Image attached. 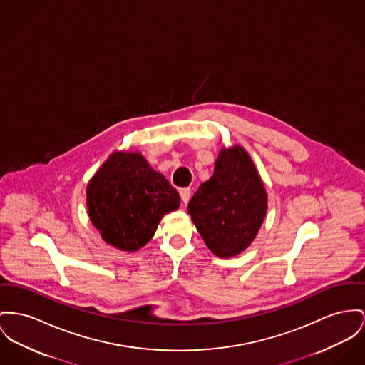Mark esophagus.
<instances>
[{
  "instance_id": "1",
  "label": "esophagus",
  "mask_w": 365,
  "mask_h": 365,
  "mask_svg": "<svg viewBox=\"0 0 365 365\" xmlns=\"http://www.w3.org/2000/svg\"><path fill=\"white\" fill-rule=\"evenodd\" d=\"M180 195H181L182 202H184V203H188V200H190V197H191V188H182V190L180 191Z\"/></svg>"
}]
</instances>
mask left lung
I'll return each instance as SVG.
<instances>
[{
	"label": "left lung",
	"mask_w": 365,
	"mask_h": 365,
	"mask_svg": "<svg viewBox=\"0 0 365 365\" xmlns=\"http://www.w3.org/2000/svg\"><path fill=\"white\" fill-rule=\"evenodd\" d=\"M267 212V192L242 146L222 148L210 180L188 203L196 230L219 257H234L256 238Z\"/></svg>",
	"instance_id": "left-lung-1"
}]
</instances>
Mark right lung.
Listing matches in <instances>:
<instances>
[{
    "label": "right lung",
    "mask_w": 365,
    "mask_h": 365,
    "mask_svg": "<svg viewBox=\"0 0 365 365\" xmlns=\"http://www.w3.org/2000/svg\"><path fill=\"white\" fill-rule=\"evenodd\" d=\"M178 206V192L138 152H113L87 185L93 225L120 250L145 246L162 217Z\"/></svg>",
    "instance_id": "obj_1"
}]
</instances>
